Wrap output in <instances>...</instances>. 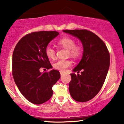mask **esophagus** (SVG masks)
<instances>
[{
  "label": "esophagus",
  "instance_id": "esophagus-1",
  "mask_svg": "<svg viewBox=\"0 0 124 124\" xmlns=\"http://www.w3.org/2000/svg\"><path fill=\"white\" fill-rule=\"evenodd\" d=\"M60 74H61V76H62V75H63V74H64L65 72H63V71H60Z\"/></svg>",
  "mask_w": 124,
  "mask_h": 124
}]
</instances>
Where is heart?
Wrapping results in <instances>:
<instances>
[{"mask_svg":"<svg viewBox=\"0 0 124 124\" xmlns=\"http://www.w3.org/2000/svg\"><path fill=\"white\" fill-rule=\"evenodd\" d=\"M57 44L61 47L68 50L70 56L74 58H77L82 53V48L80 46L76 45V41L70 37H62L59 39ZM46 54L50 59H53L56 56L55 50L52 46H48L45 50ZM71 62L69 60H58L53 63V67L60 71H65L70 67Z\"/></svg>","mask_w":124,"mask_h":124,"instance_id":"b5f03b06","label":"heart"}]
</instances>
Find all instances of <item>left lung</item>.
<instances>
[{"mask_svg": "<svg viewBox=\"0 0 124 124\" xmlns=\"http://www.w3.org/2000/svg\"><path fill=\"white\" fill-rule=\"evenodd\" d=\"M63 32L81 41L82 59L70 74L69 91L74 100L86 102L95 97L104 83L110 66V54L104 42L97 35L87 30H65ZM82 70L81 75H76Z\"/></svg>", "mask_w": 124, "mask_h": 124, "instance_id": "obj_1", "label": "left lung"}]
</instances>
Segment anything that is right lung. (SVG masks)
<instances>
[{
	"mask_svg": "<svg viewBox=\"0 0 124 124\" xmlns=\"http://www.w3.org/2000/svg\"><path fill=\"white\" fill-rule=\"evenodd\" d=\"M56 31L32 32L16 45L12 55V76L24 97L35 104H41L53 95L52 87L61 77L57 70L41 72V68H52L45 50L59 35Z\"/></svg>",
	"mask_w": 124,
	"mask_h": 124,
	"instance_id": "right-lung-1",
	"label": "right lung"
}]
</instances>
